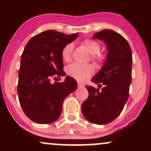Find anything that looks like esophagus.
I'll use <instances>...</instances> for the list:
<instances>
[{
    "label": "esophagus",
    "instance_id": "obj_1",
    "mask_svg": "<svg viewBox=\"0 0 151 151\" xmlns=\"http://www.w3.org/2000/svg\"><path fill=\"white\" fill-rule=\"evenodd\" d=\"M84 86V85L82 84H81V83H79V82H78V88H82Z\"/></svg>",
    "mask_w": 151,
    "mask_h": 151
}]
</instances>
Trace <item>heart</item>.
I'll return each mask as SVG.
<instances>
[{
	"mask_svg": "<svg viewBox=\"0 0 151 151\" xmlns=\"http://www.w3.org/2000/svg\"><path fill=\"white\" fill-rule=\"evenodd\" d=\"M83 45L92 54V58L95 61L100 63L102 61L103 55L99 53L100 50V45L97 41L92 39H85L83 40ZM73 51V45L71 43L67 44L61 51L62 58L64 61L69 62L71 59V53ZM95 68L92 65H80L73 63L67 67L68 75L80 82H84L94 72Z\"/></svg>",
	"mask_w": 151,
	"mask_h": 151,
	"instance_id": "heart-1",
	"label": "heart"
}]
</instances>
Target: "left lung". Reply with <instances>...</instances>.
<instances>
[{
    "mask_svg": "<svg viewBox=\"0 0 151 151\" xmlns=\"http://www.w3.org/2000/svg\"><path fill=\"white\" fill-rule=\"evenodd\" d=\"M93 38L102 40L108 51L104 65L91 80L104 87L100 90L86 86L88 97L82 103V113L86 120L102 125L120 114L129 98L133 59L129 42L118 33L104 29Z\"/></svg>",
    "mask_w": 151,
    "mask_h": 151,
    "instance_id": "obj_1",
    "label": "left lung"
}]
</instances>
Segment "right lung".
I'll use <instances>...</instances> for the list:
<instances>
[{
    "instance_id": "right-lung-1",
    "label": "right lung",
    "mask_w": 151,
    "mask_h": 151,
    "mask_svg": "<svg viewBox=\"0 0 151 151\" xmlns=\"http://www.w3.org/2000/svg\"><path fill=\"white\" fill-rule=\"evenodd\" d=\"M78 36V33L66 35L45 31L32 37L24 47L17 91L22 110L34 122L50 124L57 120L65 99L77 88L76 80L70 76H66L61 83L52 84L50 80L65 76L62 49Z\"/></svg>"
}]
</instances>
